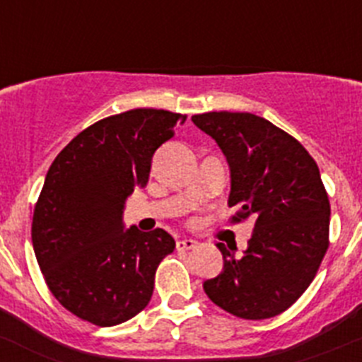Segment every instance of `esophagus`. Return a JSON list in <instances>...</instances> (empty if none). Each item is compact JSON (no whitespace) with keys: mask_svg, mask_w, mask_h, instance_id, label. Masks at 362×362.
<instances>
[{"mask_svg":"<svg viewBox=\"0 0 362 362\" xmlns=\"http://www.w3.org/2000/svg\"><path fill=\"white\" fill-rule=\"evenodd\" d=\"M194 248H197V241H194V239H181V241H177V250H194Z\"/></svg>","mask_w":362,"mask_h":362,"instance_id":"esophagus-1","label":"esophagus"}]
</instances>
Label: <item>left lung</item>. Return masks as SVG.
I'll use <instances>...</instances> for the list:
<instances>
[{
    "label": "left lung",
    "mask_w": 362,
    "mask_h": 362,
    "mask_svg": "<svg viewBox=\"0 0 362 362\" xmlns=\"http://www.w3.org/2000/svg\"><path fill=\"white\" fill-rule=\"evenodd\" d=\"M216 139L232 177L230 223H255L248 248L235 257L217 248L225 268L203 288L235 317H276L299 299L317 274L330 241V201L317 163L296 137L248 112L192 116Z\"/></svg>",
    "instance_id": "left-lung-1"
}]
</instances>
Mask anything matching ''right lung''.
Here are the masks:
<instances>
[{
    "instance_id": "1",
    "label": "right lung",
    "mask_w": 362,
    "mask_h": 362,
    "mask_svg": "<svg viewBox=\"0 0 362 362\" xmlns=\"http://www.w3.org/2000/svg\"><path fill=\"white\" fill-rule=\"evenodd\" d=\"M187 116L134 108L79 132L50 165L32 217L45 283L76 317L116 326L145 310L159 263L175 248L161 228L123 230L124 201L148 183L153 152Z\"/></svg>"
}]
</instances>
